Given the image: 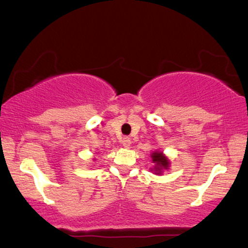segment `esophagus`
Returning <instances> with one entry per match:
<instances>
[{
	"instance_id": "1",
	"label": "esophagus",
	"mask_w": 248,
	"mask_h": 248,
	"mask_svg": "<svg viewBox=\"0 0 248 248\" xmlns=\"http://www.w3.org/2000/svg\"><path fill=\"white\" fill-rule=\"evenodd\" d=\"M121 143H122V146H124V148H129L130 147V143H132V141H130V139L129 138H124L121 140Z\"/></svg>"
}]
</instances>
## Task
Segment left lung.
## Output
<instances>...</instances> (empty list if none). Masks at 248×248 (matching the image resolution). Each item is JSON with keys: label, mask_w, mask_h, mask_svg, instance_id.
<instances>
[{"label": "left lung", "mask_w": 248, "mask_h": 248, "mask_svg": "<svg viewBox=\"0 0 248 248\" xmlns=\"http://www.w3.org/2000/svg\"><path fill=\"white\" fill-rule=\"evenodd\" d=\"M150 157H152L154 163V167L150 168V171L155 173V175H162L164 170H168L170 168L169 158L161 150L153 152L150 154Z\"/></svg>", "instance_id": "8db88e82"}]
</instances>
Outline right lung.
I'll return each mask as SVG.
<instances>
[{
  "label": "right lung",
  "mask_w": 248,
  "mask_h": 248,
  "mask_svg": "<svg viewBox=\"0 0 248 248\" xmlns=\"http://www.w3.org/2000/svg\"><path fill=\"white\" fill-rule=\"evenodd\" d=\"M93 160H95V158H93Z\"/></svg>",
  "instance_id": "1"
}]
</instances>
